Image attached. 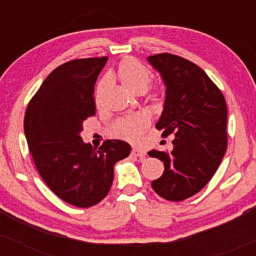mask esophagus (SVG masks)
Masks as SVG:
<instances>
[{
    "label": "esophagus",
    "instance_id": "34e87169",
    "mask_svg": "<svg viewBox=\"0 0 256 256\" xmlns=\"http://www.w3.org/2000/svg\"><path fill=\"white\" fill-rule=\"evenodd\" d=\"M132 155H134V156H144L146 155V150L144 149L140 148V146H132Z\"/></svg>",
    "mask_w": 256,
    "mask_h": 256
}]
</instances>
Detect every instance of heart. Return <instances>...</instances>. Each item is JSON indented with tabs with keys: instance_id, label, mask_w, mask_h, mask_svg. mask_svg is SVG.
<instances>
[{
	"instance_id": "1",
	"label": "heart",
	"mask_w": 256,
	"mask_h": 256,
	"mask_svg": "<svg viewBox=\"0 0 256 256\" xmlns=\"http://www.w3.org/2000/svg\"><path fill=\"white\" fill-rule=\"evenodd\" d=\"M118 76L122 85L132 92L140 90L144 91L150 83L152 77L148 67L131 58L122 61L118 68ZM102 85H104V82H101L100 84V89ZM148 122L149 119L144 113H137L119 120L114 128V132L122 138L134 140L144 131Z\"/></svg>"
}]
</instances>
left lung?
Masks as SVG:
<instances>
[{"label":"left lung","instance_id":"8db88e82","mask_svg":"<svg viewBox=\"0 0 256 256\" xmlns=\"http://www.w3.org/2000/svg\"><path fill=\"white\" fill-rule=\"evenodd\" d=\"M146 60L160 73L166 88L156 128L164 137L174 134L171 152H148L165 165L162 176L152 180V186L168 201H183L204 189L224 158L226 102L204 70L192 61L167 52Z\"/></svg>","mask_w":256,"mask_h":256}]
</instances>
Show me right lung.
<instances>
[{
	"instance_id": "add662e5",
	"label": "right lung",
	"mask_w": 256,
	"mask_h": 256,
	"mask_svg": "<svg viewBox=\"0 0 256 256\" xmlns=\"http://www.w3.org/2000/svg\"><path fill=\"white\" fill-rule=\"evenodd\" d=\"M106 62V56L90 58L58 66L25 113V137L40 177L55 195L80 208L108 195L114 165L131 152L124 140H108L96 149L80 136L84 120L96 113L94 86Z\"/></svg>"
}]
</instances>
